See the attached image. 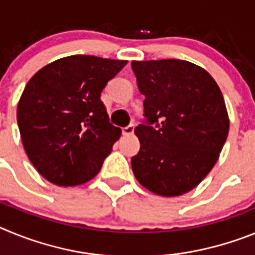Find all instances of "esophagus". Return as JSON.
I'll use <instances>...</instances> for the list:
<instances>
[{
    "mask_svg": "<svg viewBox=\"0 0 255 255\" xmlns=\"http://www.w3.org/2000/svg\"><path fill=\"white\" fill-rule=\"evenodd\" d=\"M134 132V125H129L124 128L123 129V134L124 135H131Z\"/></svg>",
    "mask_w": 255,
    "mask_h": 255,
    "instance_id": "obj_1",
    "label": "esophagus"
}]
</instances>
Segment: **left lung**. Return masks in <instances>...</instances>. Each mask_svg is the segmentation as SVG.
I'll return each instance as SVG.
<instances>
[{
    "mask_svg": "<svg viewBox=\"0 0 255 255\" xmlns=\"http://www.w3.org/2000/svg\"><path fill=\"white\" fill-rule=\"evenodd\" d=\"M145 97V120L135 128L140 150L135 177L162 197L185 194L213 168L227 134L224 96L206 70L189 61H132Z\"/></svg>",
    "mask_w": 255,
    "mask_h": 255,
    "instance_id": "1",
    "label": "left lung"
}]
</instances>
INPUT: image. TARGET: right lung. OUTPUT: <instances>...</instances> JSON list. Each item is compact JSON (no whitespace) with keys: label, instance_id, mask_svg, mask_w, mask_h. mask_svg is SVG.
<instances>
[{"label":"right lung","instance_id":"right-lung-1","mask_svg":"<svg viewBox=\"0 0 255 255\" xmlns=\"http://www.w3.org/2000/svg\"><path fill=\"white\" fill-rule=\"evenodd\" d=\"M128 61L75 55L40 69L17 105L28 158L60 186L80 185L100 172L121 130L110 123L103 88Z\"/></svg>","mask_w":255,"mask_h":255}]
</instances>
